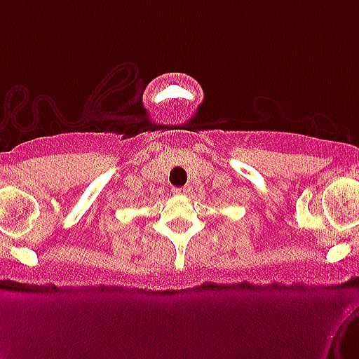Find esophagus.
<instances>
[{
	"label": "esophagus",
	"mask_w": 359,
	"mask_h": 359,
	"mask_svg": "<svg viewBox=\"0 0 359 359\" xmlns=\"http://www.w3.org/2000/svg\"><path fill=\"white\" fill-rule=\"evenodd\" d=\"M188 190H190V188H187V187H181V188H175V190H172V193H175V195H187L188 193Z\"/></svg>",
	"instance_id": "obj_1"
}]
</instances>
